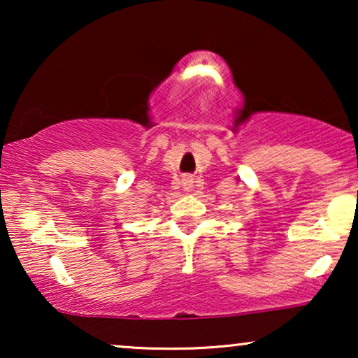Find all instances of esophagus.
Instances as JSON below:
<instances>
[{
    "instance_id": "obj_1",
    "label": "esophagus",
    "mask_w": 358,
    "mask_h": 358,
    "mask_svg": "<svg viewBox=\"0 0 358 358\" xmlns=\"http://www.w3.org/2000/svg\"><path fill=\"white\" fill-rule=\"evenodd\" d=\"M184 187L185 189H190V187H192V180H190V179H184Z\"/></svg>"
}]
</instances>
